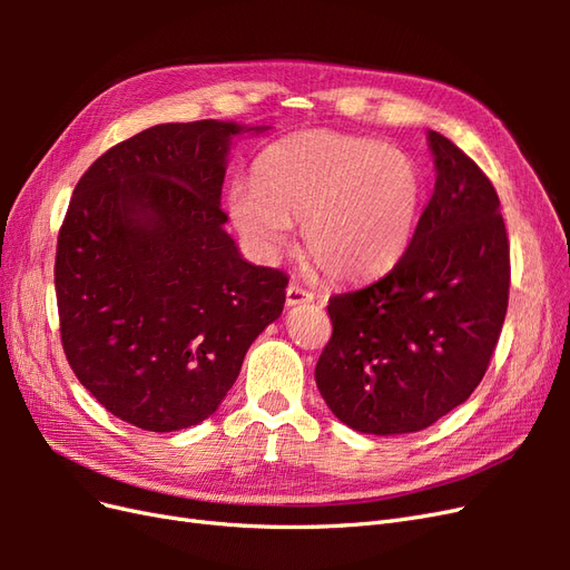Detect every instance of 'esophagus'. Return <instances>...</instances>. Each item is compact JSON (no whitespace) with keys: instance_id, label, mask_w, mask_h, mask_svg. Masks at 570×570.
I'll return each instance as SVG.
<instances>
[{"instance_id":"34e87169","label":"esophagus","mask_w":570,"mask_h":570,"mask_svg":"<svg viewBox=\"0 0 570 570\" xmlns=\"http://www.w3.org/2000/svg\"><path fill=\"white\" fill-rule=\"evenodd\" d=\"M285 302H287V306L308 304V302H314V292H308L299 283H289L285 289Z\"/></svg>"}]
</instances>
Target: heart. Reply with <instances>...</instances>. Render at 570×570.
I'll return each mask as SVG.
<instances>
[{"label":"heart","instance_id":"heart-1","mask_svg":"<svg viewBox=\"0 0 570 570\" xmlns=\"http://www.w3.org/2000/svg\"><path fill=\"white\" fill-rule=\"evenodd\" d=\"M235 228L278 249L302 220L308 256L337 281H361L400 262L425 204V178L406 151L335 130H304L271 145L256 180L230 189Z\"/></svg>","mask_w":570,"mask_h":570}]
</instances>
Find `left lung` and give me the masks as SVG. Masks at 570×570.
<instances>
[{
	"label": "left lung",
	"instance_id": "left-lung-1",
	"mask_svg": "<svg viewBox=\"0 0 570 570\" xmlns=\"http://www.w3.org/2000/svg\"><path fill=\"white\" fill-rule=\"evenodd\" d=\"M438 180L400 262L327 299L333 335L316 385L358 433L402 435L463 404L502 333L511 258L499 197L480 166L428 132Z\"/></svg>",
	"mask_w": 570,
	"mask_h": 570
}]
</instances>
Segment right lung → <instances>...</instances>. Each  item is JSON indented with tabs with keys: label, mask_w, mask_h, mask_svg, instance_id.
Here are the masks:
<instances>
[{
	"label": "right lung",
	"mask_w": 570,
	"mask_h": 570,
	"mask_svg": "<svg viewBox=\"0 0 570 570\" xmlns=\"http://www.w3.org/2000/svg\"><path fill=\"white\" fill-rule=\"evenodd\" d=\"M237 124H164L85 170L57 239L63 354L116 419L170 433L209 419L249 344L283 314L287 273L223 230Z\"/></svg>",
	"instance_id": "obj_1"
}]
</instances>
